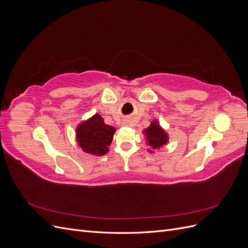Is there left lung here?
<instances>
[{
  "label": "left lung",
  "instance_id": "left-lung-1",
  "mask_svg": "<svg viewBox=\"0 0 248 248\" xmlns=\"http://www.w3.org/2000/svg\"><path fill=\"white\" fill-rule=\"evenodd\" d=\"M147 139V144L152 150H157L163 145L168 144V134L166 133L157 121H153L147 129L144 130ZM151 152V151H150Z\"/></svg>",
  "mask_w": 248,
  "mask_h": 248
}]
</instances>
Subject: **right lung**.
Here are the masks:
<instances>
[{"mask_svg":"<svg viewBox=\"0 0 248 248\" xmlns=\"http://www.w3.org/2000/svg\"><path fill=\"white\" fill-rule=\"evenodd\" d=\"M116 128L104 123L100 115L96 114L77 128V138L79 147L85 152L101 156L108 152Z\"/></svg>","mask_w":248,"mask_h":248,"instance_id":"add662e5","label":"right lung"}]
</instances>
